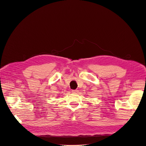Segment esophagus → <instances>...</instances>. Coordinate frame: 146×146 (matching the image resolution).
Here are the masks:
<instances>
[{
  "mask_svg": "<svg viewBox=\"0 0 146 146\" xmlns=\"http://www.w3.org/2000/svg\"><path fill=\"white\" fill-rule=\"evenodd\" d=\"M72 92H73V93H77V92H78V91L77 90H73L72 91Z\"/></svg>",
  "mask_w": 146,
  "mask_h": 146,
  "instance_id": "esophagus-1",
  "label": "esophagus"
}]
</instances>
